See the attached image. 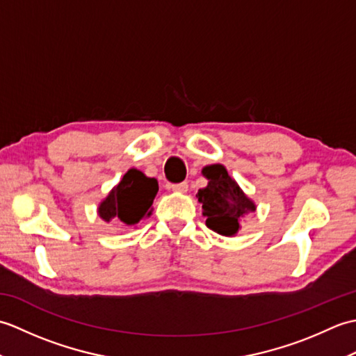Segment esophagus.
<instances>
[{"label":"esophagus","instance_id":"1","mask_svg":"<svg viewBox=\"0 0 356 356\" xmlns=\"http://www.w3.org/2000/svg\"><path fill=\"white\" fill-rule=\"evenodd\" d=\"M171 190L174 193H180V194H185L188 191V184L182 182V184H176V185H171Z\"/></svg>","mask_w":356,"mask_h":356}]
</instances>
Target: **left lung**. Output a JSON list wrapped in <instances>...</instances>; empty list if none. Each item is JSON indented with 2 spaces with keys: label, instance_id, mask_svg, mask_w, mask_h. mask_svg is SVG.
Here are the masks:
<instances>
[{
  "label": "left lung",
  "instance_id": "1",
  "mask_svg": "<svg viewBox=\"0 0 356 356\" xmlns=\"http://www.w3.org/2000/svg\"><path fill=\"white\" fill-rule=\"evenodd\" d=\"M202 174L208 185L197 193L207 226L225 237H234L241 229V218L255 213L257 205L241 190L223 165H207Z\"/></svg>",
  "mask_w": 356,
  "mask_h": 356
}]
</instances>
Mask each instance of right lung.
Instances as JSON below:
<instances>
[{
  "label": "right lung",
  "mask_w": 356,
  "mask_h": 356,
  "mask_svg": "<svg viewBox=\"0 0 356 356\" xmlns=\"http://www.w3.org/2000/svg\"><path fill=\"white\" fill-rule=\"evenodd\" d=\"M157 191L156 179L147 177L138 168H130L99 203L97 216L107 223L118 220L124 226H136L153 213V200Z\"/></svg>",
  "instance_id": "obj_1"
}]
</instances>
